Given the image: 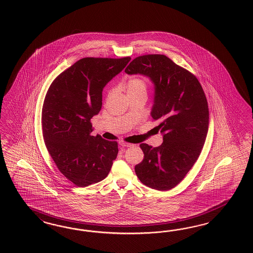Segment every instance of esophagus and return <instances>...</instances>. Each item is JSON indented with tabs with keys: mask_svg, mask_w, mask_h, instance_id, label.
Instances as JSON below:
<instances>
[{
	"mask_svg": "<svg viewBox=\"0 0 253 253\" xmlns=\"http://www.w3.org/2000/svg\"><path fill=\"white\" fill-rule=\"evenodd\" d=\"M119 144H120V146H123V147H130V146H132L131 144L126 143V142H124V141H121Z\"/></svg>",
	"mask_w": 253,
	"mask_h": 253,
	"instance_id": "34e87169",
	"label": "esophagus"
}]
</instances>
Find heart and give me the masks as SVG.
<instances>
[{
  "mask_svg": "<svg viewBox=\"0 0 253 253\" xmlns=\"http://www.w3.org/2000/svg\"><path fill=\"white\" fill-rule=\"evenodd\" d=\"M126 90L127 93L140 91L146 92V82L140 78H131L126 84Z\"/></svg>",
  "mask_w": 253,
  "mask_h": 253,
  "instance_id": "b5f03b06",
  "label": "heart"
}]
</instances>
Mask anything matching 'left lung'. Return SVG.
I'll use <instances>...</instances> for the list:
<instances>
[{
    "label": "left lung",
    "mask_w": 253,
    "mask_h": 253,
    "mask_svg": "<svg viewBox=\"0 0 253 253\" xmlns=\"http://www.w3.org/2000/svg\"><path fill=\"white\" fill-rule=\"evenodd\" d=\"M154 84L150 115L160 123L163 143L141 144L145 158L135 173L146 186L165 191L179 184L198 160L209 128V108L198 79L164 54L138 56L125 69Z\"/></svg>",
    "instance_id": "8db88e82"
}]
</instances>
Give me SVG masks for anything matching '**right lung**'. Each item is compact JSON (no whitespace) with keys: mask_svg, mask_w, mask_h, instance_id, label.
I'll return each instance as SVG.
<instances>
[{"mask_svg":"<svg viewBox=\"0 0 253 253\" xmlns=\"http://www.w3.org/2000/svg\"><path fill=\"white\" fill-rule=\"evenodd\" d=\"M130 60L80 59L46 93L42 113L46 147L62 174L79 187L104 180L117 158V142L91 135V119L101 110L104 87Z\"/></svg>","mask_w":253,"mask_h":253,"instance_id":"right-lung-1","label":"right lung"}]
</instances>
